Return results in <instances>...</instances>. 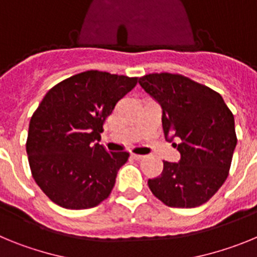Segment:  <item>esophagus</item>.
<instances>
[{
    "instance_id": "34e87169",
    "label": "esophagus",
    "mask_w": 257,
    "mask_h": 257,
    "mask_svg": "<svg viewBox=\"0 0 257 257\" xmlns=\"http://www.w3.org/2000/svg\"><path fill=\"white\" fill-rule=\"evenodd\" d=\"M131 157H133L134 160H136V161L143 160V158H144V156H143V154H135V153H133V154H131Z\"/></svg>"
}]
</instances>
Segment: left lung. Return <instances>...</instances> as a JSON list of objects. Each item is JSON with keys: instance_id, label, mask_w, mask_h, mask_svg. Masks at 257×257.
Returning <instances> with one entry per match:
<instances>
[{"instance_id": "obj_1", "label": "left lung", "mask_w": 257, "mask_h": 257, "mask_svg": "<svg viewBox=\"0 0 257 257\" xmlns=\"http://www.w3.org/2000/svg\"><path fill=\"white\" fill-rule=\"evenodd\" d=\"M139 83L162 108L166 139L180 140L174 143L179 163L163 161L149 189L170 207L203 205L228 178L237 145L234 115L219 92L181 74H147Z\"/></svg>"}]
</instances>
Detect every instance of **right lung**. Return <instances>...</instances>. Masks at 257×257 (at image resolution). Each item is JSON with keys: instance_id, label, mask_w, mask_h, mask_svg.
<instances>
[{"instance_id": "right-lung-1", "label": "right lung", "mask_w": 257, "mask_h": 257, "mask_svg": "<svg viewBox=\"0 0 257 257\" xmlns=\"http://www.w3.org/2000/svg\"><path fill=\"white\" fill-rule=\"evenodd\" d=\"M136 77L87 70L49 90L29 122L27 154L32 176L60 207L83 210L106 199L127 152H106L103 124Z\"/></svg>"}]
</instances>
